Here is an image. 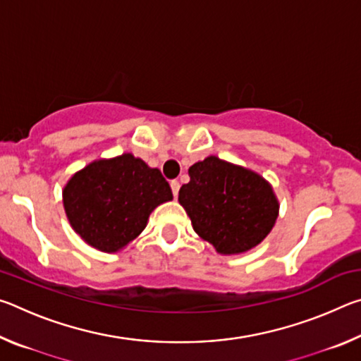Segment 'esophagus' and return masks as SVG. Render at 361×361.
<instances>
[{"label": "esophagus", "mask_w": 361, "mask_h": 361, "mask_svg": "<svg viewBox=\"0 0 361 361\" xmlns=\"http://www.w3.org/2000/svg\"><path fill=\"white\" fill-rule=\"evenodd\" d=\"M170 188H172V192L175 197H178V191H180V183L176 180H172L170 181Z\"/></svg>", "instance_id": "obj_1"}]
</instances>
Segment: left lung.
I'll use <instances>...</instances> for the list:
<instances>
[{
  "label": "left lung",
  "mask_w": 361,
  "mask_h": 361,
  "mask_svg": "<svg viewBox=\"0 0 361 361\" xmlns=\"http://www.w3.org/2000/svg\"><path fill=\"white\" fill-rule=\"evenodd\" d=\"M178 202L199 237L221 255H239L266 239L279 216L272 186L253 170L216 156L189 167Z\"/></svg>",
  "instance_id": "8db88e82"
}]
</instances>
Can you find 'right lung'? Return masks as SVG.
<instances>
[{
	"instance_id": "add662e5",
	"label": "right lung",
	"mask_w": 361,
	"mask_h": 361,
	"mask_svg": "<svg viewBox=\"0 0 361 361\" xmlns=\"http://www.w3.org/2000/svg\"><path fill=\"white\" fill-rule=\"evenodd\" d=\"M172 199L161 170L130 152L90 162L63 188L71 228L85 243L106 253L119 252L137 239L151 212Z\"/></svg>"
}]
</instances>
